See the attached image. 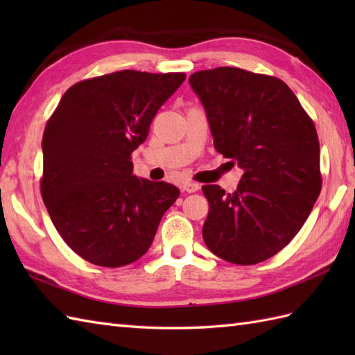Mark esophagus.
<instances>
[{"mask_svg": "<svg viewBox=\"0 0 355 355\" xmlns=\"http://www.w3.org/2000/svg\"><path fill=\"white\" fill-rule=\"evenodd\" d=\"M183 189L187 193H193V192H198L201 189V186L198 183H193V182H187L183 184Z\"/></svg>", "mask_w": 355, "mask_h": 355, "instance_id": "obj_1", "label": "esophagus"}]
</instances>
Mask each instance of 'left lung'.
Returning a JSON list of instances; mask_svg holds the SVG:
<instances>
[{
	"label": "left lung",
	"mask_w": 355,
	"mask_h": 355,
	"mask_svg": "<svg viewBox=\"0 0 355 355\" xmlns=\"http://www.w3.org/2000/svg\"><path fill=\"white\" fill-rule=\"evenodd\" d=\"M218 153L244 171L233 193L202 186L207 248L252 266L281 252L319 198L320 148L313 120L281 79L233 67L193 73Z\"/></svg>",
	"instance_id": "1"
}]
</instances>
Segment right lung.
<instances>
[{
	"label": "right lung",
	"instance_id": "1",
	"mask_svg": "<svg viewBox=\"0 0 355 355\" xmlns=\"http://www.w3.org/2000/svg\"><path fill=\"white\" fill-rule=\"evenodd\" d=\"M184 79L122 70L82 80L47 122L42 200L59 235L85 261L122 267L141 258L180 197L177 186L135 177L131 154Z\"/></svg>",
	"mask_w": 355,
	"mask_h": 355
}]
</instances>
